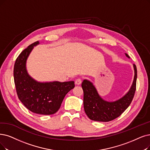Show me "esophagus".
Returning <instances> with one entry per match:
<instances>
[{"label": "esophagus", "instance_id": "1", "mask_svg": "<svg viewBox=\"0 0 150 150\" xmlns=\"http://www.w3.org/2000/svg\"><path fill=\"white\" fill-rule=\"evenodd\" d=\"M81 82H82V80L80 78H77L75 81V83L76 85H80Z\"/></svg>", "mask_w": 150, "mask_h": 150}]
</instances>
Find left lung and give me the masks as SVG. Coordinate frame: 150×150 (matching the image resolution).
<instances>
[{"label":"left lung","instance_id":"left-lung-1","mask_svg":"<svg viewBox=\"0 0 150 150\" xmlns=\"http://www.w3.org/2000/svg\"><path fill=\"white\" fill-rule=\"evenodd\" d=\"M125 54L130 58L127 53ZM133 65L135 74L132 85L124 97L115 101L104 100L91 81L87 79L83 81L81 86L83 91V108L89 119L95 121L108 122L118 117L127 108L136 91L137 70L135 64Z\"/></svg>","mask_w":150,"mask_h":150}]
</instances>
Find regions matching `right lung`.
Instances as JSON below:
<instances>
[{
    "label": "right lung",
    "mask_w": 150,
    "mask_h": 150,
    "mask_svg": "<svg viewBox=\"0 0 150 150\" xmlns=\"http://www.w3.org/2000/svg\"><path fill=\"white\" fill-rule=\"evenodd\" d=\"M39 44L37 41L29 45L16 58L14 82L18 97L26 108L39 115H50L58 111L65 95L75 85L74 81L40 82L29 75L26 60L34 47Z\"/></svg>",
    "instance_id": "1"
}]
</instances>
